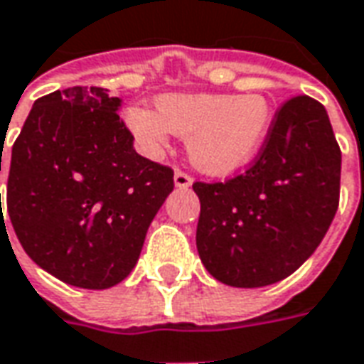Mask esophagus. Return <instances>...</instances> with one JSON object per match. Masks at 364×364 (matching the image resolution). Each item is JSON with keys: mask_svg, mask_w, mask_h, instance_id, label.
Returning a JSON list of instances; mask_svg holds the SVG:
<instances>
[{"mask_svg": "<svg viewBox=\"0 0 364 364\" xmlns=\"http://www.w3.org/2000/svg\"><path fill=\"white\" fill-rule=\"evenodd\" d=\"M174 184L176 188H188L192 184V176L184 172V170H176V174H174Z\"/></svg>", "mask_w": 364, "mask_h": 364, "instance_id": "esophagus-1", "label": "esophagus"}]
</instances>
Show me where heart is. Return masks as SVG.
<instances>
[{
  "label": "heart",
  "mask_w": 364,
  "mask_h": 364,
  "mask_svg": "<svg viewBox=\"0 0 364 364\" xmlns=\"http://www.w3.org/2000/svg\"><path fill=\"white\" fill-rule=\"evenodd\" d=\"M270 119V104L259 94H168L156 100V112H127V125L143 151L161 153L174 133L188 139L190 159L208 174H229L251 161Z\"/></svg>",
  "instance_id": "b5f03b06"
}]
</instances>
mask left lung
Returning a JSON list of instances; mask_svg holds the SVG:
<instances>
[{"label": "left lung", "mask_w": 364, "mask_h": 364, "mask_svg": "<svg viewBox=\"0 0 364 364\" xmlns=\"http://www.w3.org/2000/svg\"><path fill=\"white\" fill-rule=\"evenodd\" d=\"M341 149L327 112L310 95L286 100L251 166L225 182H194L196 245L219 282L260 288L290 277L339 205Z\"/></svg>", "instance_id": "8db88e82"}]
</instances>
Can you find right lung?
I'll return each mask as SVG.
<instances>
[{
	"label": "right lung",
	"instance_id": "right-lung-1",
	"mask_svg": "<svg viewBox=\"0 0 364 364\" xmlns=\"http://www.w3.org/2000/svg\"><path fill=\"white\" fill-rule=\"evenodd\" d=\"M119 105L104 87L56 90L35 102L11 149L15 235L41 269L87 290L115 286L133 270L174 190V170L133 149Z\"/></svg>",
	"mask_w": 364,
	"mask_h": 364
}]
</instances>
